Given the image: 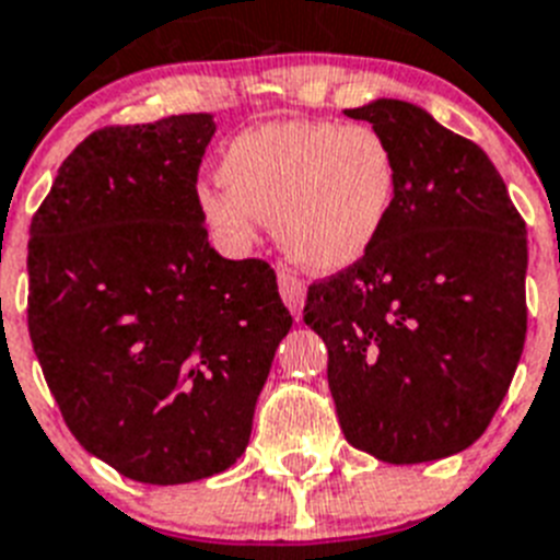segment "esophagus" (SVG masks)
<instances>
[{
  "instance_id": "34e87169",
  "label": "esophagus",
  "mask_w": 560,
  "mask_h": 560,
  "mask_svg": "<svg viewBox=\"0 0 560 560\" xmlns=\"http://www.w3.org/2000/svg\"><path fill=\"white\" fill-rule=\"evenodd\" d=\"M279 290H281V299H284V304L290 307V313L301 315V310H304V299H307V284H304V281H301L295 273H287V270H281Z\"/></svg>"
}]
</instances>
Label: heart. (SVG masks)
<instances>
[{"instance_id": "obj_1", "label": "heart", "mask_w": 560, "mask_h": 560, "mask_svg": "<svg viewBox=\"0 0 560 560\" xmlns=\"http://www.w3.org/2000/svg\"><path fill=\"white\" fill-rule=\"evenodd\" d=\"M222 186L194 202L208 228L247 247L261 220L295 265L335 273L361 261L386 231L400 194V160L381 129L335 120H270L225 145Z\"/></svg>"}]
</instances>
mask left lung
I'll return each mask as SVG.
<instances>
[{"label": "left lung", "instance_id": "left-lung-1", "mask_svg": "<svg viewBox=\"0 0 560 560\" xmlns=\"http://www.w3.org/2000/svg\"><path fill=\"white\" fill-rule=\"evenodd\" d=\"M400 160L386 231L361 261L313 281L307 327L349 445L392 465L459 454L485 434L527 335V228L474 140L381 98L347 109Z\"/></svg>", "mask_w": 560, "mask_h": 560}]
</instances>
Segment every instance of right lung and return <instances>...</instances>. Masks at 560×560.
<instances>
[{"label": "right lung", "instance_id": "obj_1", "mask_svg": "<svg viewBox=\"0 0 560 560\" xmlns=\"http://www.w3.org/2000/svg\"><path fill=\"white\" fill-rule=\"evenodd\" d=\"M213 129L202 112L104 126L31 222L33 352L72 436L135 482L231 468L293 327L273 267L208 242L194 191Z\"/></svg>", "mask_w": 560, "mask_h": 560}]
</instances>
